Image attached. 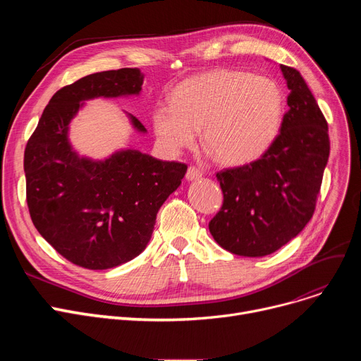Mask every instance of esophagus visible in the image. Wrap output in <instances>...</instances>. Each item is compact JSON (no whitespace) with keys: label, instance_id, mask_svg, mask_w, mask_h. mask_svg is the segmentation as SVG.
I'll return each instance as SVG.
<instances>
[{"label":"esophagus","instance_id":"34e87169","mask_svg":"<svg viewBox=\"0 0 361 361\" xmlns=\"http://www.w3.org/2000/svg\"><path fill=\"white\" fill-rule=\"evenodd\" d=\"M185 178L188 181H196V180L202 178V171L199 168H196V166H188Z\"/></svg>","mask_w":361,"mask_h":361}]
</instances>
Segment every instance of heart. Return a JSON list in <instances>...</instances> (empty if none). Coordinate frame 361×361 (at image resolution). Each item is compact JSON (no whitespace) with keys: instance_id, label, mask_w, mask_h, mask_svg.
<instances>
[{"instance_id":"obj_1","label":"heart","mask_w":361,"mask_h":361,"mask_svg":"<svg viewBox=\"0 0 361 361\" xmlns=\"http://www.w3.org/2000/svg\"><path fill=\"white\" fill-rule=\"evenodd\" d=\"M286 98L281 86L262 75L238 70H212L180 83L171 106L154 111L152 124L161 147L178 154L202 145L222 165L238 166L262 158L276 142Z\"/></svg>"}]
</instances>
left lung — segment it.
Instances as JSON below:
<instances>
[{
	"label": "left lung",
	"instance_id": "8db88e82",
	"mask_svg": "<svg viewBox=\"0 0 361 361\" xmlns=\"http://www.w3.org/2000/svg\"><path fill=\"white\" fill-rule=\"evenodd\" d=\"M290 94L279 136L260 159L221 171V211L209 222L215 241L244 257L271 255L313 216L329 158L328 123L301 74L281 66Z\"/></svg>",
	"mask_w": 361,
	"mask_h": 361
}]
</instances>
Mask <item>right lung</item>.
I'll use <instances>...</instances> for the list:
<instances>
[{"label": "right lung", "instance_id": "right-lung-1", "mask_svg": "<svg viewBox=\"0 0 361 361\" xmlns=\"http://www.w3.org/2000/svg\"><path fill=\"white\" fill-rule=\"evenodd\" d=\"M143 79L139 68H120L89 74L60 89L25 150L33 225L63 257L86 269H111L139 256L154 233L159 207L185 176V164L133 147L92 159L70 143V123L86 101L137 97ZM127 117L133 128L146 133L136 117Z\"/></svg>", "mask_w": 361, "mask_h": 361}]
</instances>
